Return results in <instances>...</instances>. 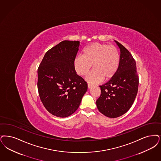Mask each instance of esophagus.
I'll use <instances>...</instances> for the list:
<instances>
[{"mask_svg": "<svg viewBox=\"0 0 161 161\" xmlns=\"http://www.w3.org/2000/svg\"><path fill=\"white\" fill-rule=\"evenodd\" d=\"M87 85H88V88H89V89H90V88H91V87H92V85L91 84L88 83Z\"/></svg>", "mask_w": 161, "mask_h": 161, "instance_id": "obj_1", "label": "esophagus"}]
</instances>
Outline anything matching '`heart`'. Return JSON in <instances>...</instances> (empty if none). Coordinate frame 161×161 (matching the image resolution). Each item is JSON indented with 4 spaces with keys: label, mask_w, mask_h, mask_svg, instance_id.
<instances>
[{
    "label": "heart",
    "mask_w": 161,
    "mask_h": 161,
    "mask_svg": "<svg viewBox=\"0 0 161 161\" xmlns=\"http://www.w3.org/2000/svg\"><path fill=\"white\" fill-rule=\"evenodd\" d=\"M120 54L116 47L100 43H93L84 48L83 55L75 58V71L81 76H86L92 68L94 69L87 77L91 83L100 82L103 79H111L117 71Z\"/></svg>",
    "instance_id": "obj_1"
}]
</instances>
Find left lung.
Listing matches in <instances>:
<instances>
[{
  "label": "left lung",
  "mask_w": 161,
  "mask_h": 161,
  "mask_svg": "<svg viewBox=\"0 0 161 161\" xmlns=\"http://www.w3.org/2000/svg\"><path fill=\"white\" fill-rule=\"evenodd\" d=\"M115 42L120 50L119 68L108 82L99 86L101 93L96 102L99 112L109 118L122 116L130 109L139 84L135 59L123 45Z\"/></svg>",
  "instance_id": "obj_1"
}]
</instances>
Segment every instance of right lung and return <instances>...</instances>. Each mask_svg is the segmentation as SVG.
Returning <instances> with one entry per match:
<instances>
[{
  "mask_svg": "<svg viewBox=\"0 0 161 161\" xmlns=\"http://www.w3.org/2000/svg\"><path fill=\"white\" fill-rule=\"evenodd\" d=\"M80 42L64 41L45 53L38 69L41 101L54 116L66 117L76 111L87 90V83L77 74L74 61Z\"/></svg>",
  "mask_w": 161,
  "mask_h": 161,
  "instance_id": "obj_1",
  "label": "right lung"
}]
</instances>
